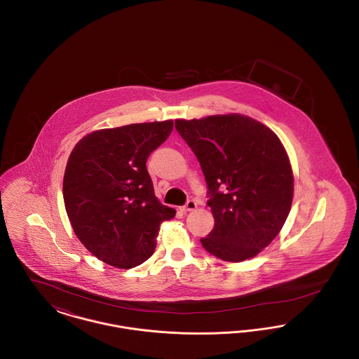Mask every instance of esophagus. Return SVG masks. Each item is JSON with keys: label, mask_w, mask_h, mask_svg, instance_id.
Segmentation results:
<instances>
[{"label": "esophagus", "mask_w": 359, "mask_h": 359, "mask_svg": "<svg viewBox=\"0 0 359 359\" xmlns=\"http://www.w3.org/2000/svg\"><path fill=\"white\" fill-rule=\"evenodd\" d=\"M195 208H196V202L195 201H188L187 203L182 207V211L187 212V211H192Z\"/></svg>", "instance_id": "esophagus-1"}]
</instances>
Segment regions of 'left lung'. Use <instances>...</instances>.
Listing matches in <instances>:
<instances>
[{"label": "left lung", "instance_id": "left-lung-1", "mask_svg": "<svg viewBox=\"0 0 359 359\" xmlns=\"http://www.w3.org/2000/svg\"><path fill=\"white\" fill-rule=\"evenodd\" d=\"M207 183L214 229L201 238L223 261L241 262L266 248L290 214L293 173L280 138L241 114L175 120Z\"/></svg>", "mask_w": 359, "mask_h": 359}]
</instances>
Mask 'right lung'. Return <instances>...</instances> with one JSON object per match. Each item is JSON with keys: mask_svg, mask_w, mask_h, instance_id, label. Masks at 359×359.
I'll list each match as a JSON object with an SVG mask.
<instances>
[{"mask_svg": "<svg viewBox=\"0 0 359 359\" xmlns=\"http://www.w3.org/2000/svg\"><path fill=\"white\" fill-rule=\"evenodd\" d=\"M173 121L95 130L69 154L63 198L74 233L93 256L130 269L154 255L160 224L176 211L156 198L149 154L171 135Z\"/></svg>", "mask_w": 359, "mask_h": 359, "instance_id": "right-lung-1", "label": "right lung"}]
</instances>
